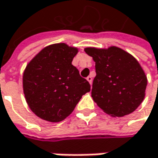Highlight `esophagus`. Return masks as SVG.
Returning <instances> with one entry per match:
<instances>
[{
    "instance_id": "esophagus-1",
    "label": "esophagus",
    "mask_w": 158,
    "mask_h": 158,
    "mask_svg": "<svg viewBox=\"0 0 158 158\" xmlns=\"http://www.w3.org/2000/svg\"><path fill=\"white\" fill-rule=\"evenodd\" d=\"M87 80L89 82V84H90V85L92 84V80H93V79H92V77H91V76H89V77L87 78Z\"/></svg>"
}]
</instances>
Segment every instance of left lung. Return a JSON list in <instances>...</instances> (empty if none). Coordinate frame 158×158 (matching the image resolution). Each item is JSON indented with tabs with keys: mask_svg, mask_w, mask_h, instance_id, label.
Instances as JSON below:
<instances>
[{
	"mask_svg": "<svg viewBox=\"0 0 158 158\" xmlns=\"http://www.w3.org/2000/svg\"><path fill=\"white\" fill-rule=\"evenodd\" d=\"M85 52L96 62L91 96L98 106L113 117L135 111L145 98L148 84L138 61L118 47L87 48Z\"/></svg>",
	"mask_w": 158,
	"mask_h": 158,
	"instance_id": "left-lung-1",
	"label": "left lung"
}]
</instances>
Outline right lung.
Returning <instances> with one entry per match:
<instances>
[{
    "label": "right lung",
    "mask_w": 158,
    "mask_h": 158,
    "mask_svg": "<svg viewBox=\"0 0 158 158\" xmlns=\"http://www.w3.org/2000/svg\"><path fill=\"white\" fill-rule=\"evenodd\" d=\"M76 48L53 44L40 51L23 73V91L30 108L44 120L60 122L72 113L89 81L71 64Z\"/></svg>",
    "instance_id": "obj_1"
}]
</instances>
